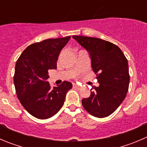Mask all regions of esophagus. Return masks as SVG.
Masks as SVG:
<instances>
[{
    "label": "esophagus",
    "instance_id": "34e87169",
    "mask_svg": "<svg viewBox=\"0 0 147 147\" xmlns=\"http://www.w3.org/2000/svg\"><path fill=\"white\" fill-rule=\"evenodd\" d=\"M73 88H78V89H79L80 86H79V85H76V84H73Z\"/></svg>",
    "mask_w": 147,
    "mask_h": 147
}]
</instances>
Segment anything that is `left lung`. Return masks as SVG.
<instances>
[{
    "label": "left lung",
    "mask_w": 147,
    "mask_h": 147,
    "mask_svg": "<svg viewBox=\"0 0 147 147\" xmlns=\"http://www.w3.org/2000/svg\"><path fill=\"white\" fill-rule=\"evenodd\" d=\"M90 54L92 71L100 85L82 100V106L92 116L104 118L119 108L129 90L130 76L127 59L120 48L95 37L72 36Z\"/></svg>",
    "instance_id": "left-lung-1"
}]
</instances>
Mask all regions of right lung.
<instances>
[{
	"mask_svg": "<svg viewBox=\"0 0 147 147\" xmlns=\"http://www.w3.org/2000/svg\"><path fill=\"white\" fill-rule=\"evenodd\" d=\"M70 36L49 39L27 47L16 63L13 77L17 97L27 111L39 119L51 118L63 105L72 88L64 81L51 88L47 79L49 69H57V61Z\"/></svg>",
	"mask_w": 147,
	"mask_h": 147,
	"instance_id": "right-lung-1",
	"label": "right lung"
}]
</instances>
